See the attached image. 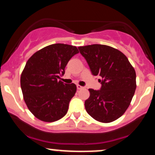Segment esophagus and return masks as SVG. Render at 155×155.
<instances>
[{
  "instance_id": "34e87169",
  "label": "esophagus",
  "mask_w": 155,
  "mask_h": 155,
  "mask_svg": "<svg viewBox=\"0 0 155 155\" xmlns=\"http://www.w3.org/2000/svg\"><path fill=\"white\" fill-rule=\"evenodd\" d=\"M76 87H77L78 90H81V89L84 88V87H81V85H79V84H77V85H76Z\"/></svg>"
}]
</instances>
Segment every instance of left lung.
<instances>
[{"instance_id": "left-lung-1", "label": "left lung", "mask_w": 155, "mask_h": 155, "mask_svg": "<svg viewBox=\"0 0 155 155\" xmlns=\"http://www.w3.org/2000/svg\"><path fill=\"white\" fill-rule=\"evenodd\" d=\"M92 75L102 79L99 90L89 89L85 101L86 111L98 122L108 123L117 120L129 107L136 88V74L128 59L118 49L102 45L79 47Z\"/></svg>"}]
</instances>
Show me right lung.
Returning a JSON list of instances; mask_svg holds the SVG:
<instances>
[{"instance_id": "1", "label": "right lung", "mask_w": 155, "mask_h": 155, "mask_svg": "<svg viewBox=\"0 0 155 155\" xmlns=\"http://www.w3.org/2000/svg\"><path fill=\"white\" fill-rule=\"evenodd\" d=\"M77 53L74 46L54 44L36 51L27 61L21 74V89L28 109L38 120L52 122L66 114L76 86L58 79Z\"/></svg>"}]
</instances>
